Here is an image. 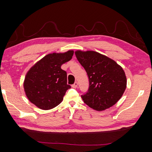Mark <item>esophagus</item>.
Instances as JSON below:
<instances>
[{"mask_svg": "<svg viewBox=\"0 0 152 152\" xmlns=\"http://www.w3.org/2000/svg\"><path fill=\"white\" fill-rule=\"evenodd\" d=\"M77 86H78V82H74V84L72 85V88H77Z\"/></svg>", "mask_w": 152, "mask_h": 152, "instance_id": "esophagus-1", "label": "esophagus"}]
</instances>
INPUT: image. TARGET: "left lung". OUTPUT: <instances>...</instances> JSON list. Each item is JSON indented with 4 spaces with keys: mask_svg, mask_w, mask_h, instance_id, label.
Listing matches in <instances>:
<instances>
[{
    "mask_svg": "<svg viewBox=\"0 0 152 152\" xmlns=\"http://www.w3.org/2000/svg\"><path fill=\"white\" fill-rule=\"evenodd\" d=\"M75 54L88 77V91L81 95L84 103L99 111L113 106L122 96L127 85L123 68L96 51H77Z\"/></svg>",
    "mask_w": 152,
    "mask_h": 152,
    "instance_id": "8db88e82",
    "label": "left lung"
}]
</instances>
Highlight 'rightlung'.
<instances>
[{
    "mask_svg": "<svg viewBox=\"0 0 152 152\" xmlns=\"http://www.w3.org/2000/svg\"><path fill=\"white\" fill-rule=\"evenodd\" d=\"M73 54V51L50 53L30 69L25 77L24 89L33 104L41 109L48 110L62 101L71 86L67 84V73L61 66L70 61Z\"/></svg>",
    "mask_w": 152,
    "mask_h": 152,
    "instance_id": "right-lung-1",
    "label": "right lung"
}]
</instances>
